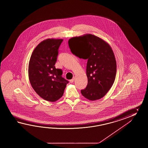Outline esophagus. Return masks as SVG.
Instances as JSON below:
<instances>
[{
    "mask_svg": "<svg viewBox=\"0 0 148 148\" xmlns=\"http://www.w3.org/2000/svg\"><path fill=\"white\" fill-rule=\"evenodd\" d=\"M74 80H75V77H73L72 79H71L70 80V83H73L74 82Z\"/></svg>",
    "mask_w": 148,
    "mask_h": 148,
    "instance_id": "esophagus-1",
    "label": "esophagus"
}]
</instances>
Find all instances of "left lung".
<instances>
[{
    "instance_id": "obj_1",
    "label": "left lung",
    "mask_w": 148,
    "mask_h": 148,
    "mask_svg": "<svg viewBox=\"0 0 148 148\" xmlns=\"http://www.w3.org/2000/svg\"><path fill=\"white\" fill-rule=\"evenodd\" d=\"M68 43L73 54L88 60V84L81 90L82 96L92 101L103 97L113 85L116 74V62L110 44L90 34L71 38Z\"/></svg>"
}]
</instances>
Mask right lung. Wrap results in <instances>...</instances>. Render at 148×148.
Returning a JSON list of instances; mask_svg holds the SVG:
<instances>
[{
	"label": "right lung",
	"instance_id": "right-lung-1",
	"mask_svg": "<svg viewBox=\"0 0 148 148\" xmlns=\"http://www.w3.org/2000/svg\"><path fill=\"white\" fill-rule=\"evenodd\" d=\"M63 39L47 38L42 41L32 53L28 78L32 88L45 101L54 102L63 96L68 80L62 71L55 68L58 49Z\"/></svg>",
	"mask_w": 148,
	"mask_h": 148
}]
</instances>
